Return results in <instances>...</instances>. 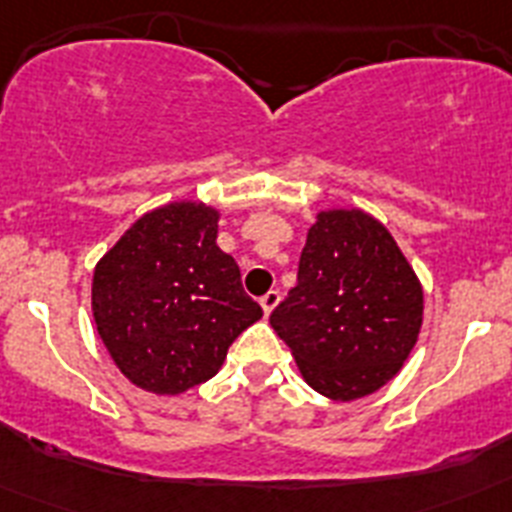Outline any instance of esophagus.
I'll return each mask as SVG.
<instances>
[{
    "instance_id": "34e87169",
    "label": "esophagus",
    "mask_w": 512,
    "mask_h": 512,
    "mask_svg": "<svg viewBox=\"0 0 512 512\" xmlns=\"http://www.w3.org/2000/svg\"><path fill=\"white\" fill-rule=\"evenodd\" d=\"M279 300H282V297H279L277 289H269V292L261 297V307H264V315H271V310L279 305Z\"/></svg>"
}]
</instances>
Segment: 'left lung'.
Returning a JSON list of instances; mask_svg holds the SVG:
<instances>
[{"mask_svg":"<svg viewBox=\"0 0 512 512\" xmlns=\"http://www.w3.org/2000/svg\"><path fill=\"white\" fill-rule=\"evenodd\" d=\"M269 323L312 390L348 402L402 369L423 323V289L382 223L328 210L307 230L297 287Z\"/></svg>","mask_w":512,"mask_h":512,"instance_id":"obj_1","label":"left lung"}]
</instances>
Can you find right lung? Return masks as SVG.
I'll use <instances>...</instances> for the list:
<instances>
[{
	"mask_svg": "<svg viewBox=\"0 0 512 512\" xmlns=\"http://www.w3.org/2000/svg\"><path fill=\"white\" fill-rule=\"evenodd\" d=\"M215 238L212 207L174 202L130 225L94 269L99 336L143 390L179 395L207 382L230 343L264 315Z\"/></svg>",
	"mask_w": 512,
	"mask_h": 512,
	"instance_id": "add662e5",
	"label": "right lung"
}]
</instances>
